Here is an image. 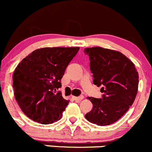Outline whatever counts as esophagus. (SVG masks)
<instances>
[{
	"label": "esophagus",
	"mask_w": 152,
	"mask_h": 152,
	"mask_svg": "<svg viewBox=\"0 0 152 152\" xmlns=\"http://www.w3.org/2000/svg\"><path fill=\"white\" fill-rule=\"evenodd\" d=\"M72 98L74 99L75 100H76V101H80V100L83 99V96H80V97H75V96H72Z\"/></svg>",
	"instance_id": "esophagus-1"
}]
</instances>
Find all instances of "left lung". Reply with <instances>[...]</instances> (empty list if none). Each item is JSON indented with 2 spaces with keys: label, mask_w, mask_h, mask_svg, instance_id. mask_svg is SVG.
<instances>
[{
  "label": "left lung",
  "mask_w": 152,
  "mask_h": 152,
  "mask_svg": "<svg viewBox=\"0 0 152 152\" xmlns=\"http://www.w3.org/2000/svg\"><path fill=\"white\" fill-rule=\"evenodd\" d=\"M90 60L93 83L101 86L103 98L88 97L92 103L91 112L85 115L97 126L110 125L129 110L136 97L139 75L134 64L118 51L91 47L84 49Z\"/></svg>",
  "instance_id": "8db88e82"
}]
</instances>
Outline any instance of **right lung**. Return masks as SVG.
Listing matches in <instances>:
<instances>
[{"label":"right lung","mask_w":152,"mask_h":152,"mask_svg":"<svg viewBox=\"0 0 152 152\" xmlns=\"http://www.w3.org/2000/svg\"><path fill=\"white\" fill-rule=\"evenodd\" d=\"M79 47H45L33 51L13 74L16 100L23 113L41 124H53L63 116L69 100L62 97L61 80Z\"/></svg>","instance_id":"right-lung-1"}]
</instances>
